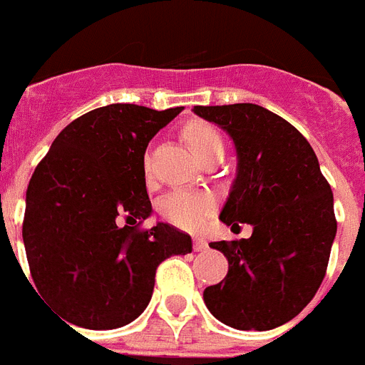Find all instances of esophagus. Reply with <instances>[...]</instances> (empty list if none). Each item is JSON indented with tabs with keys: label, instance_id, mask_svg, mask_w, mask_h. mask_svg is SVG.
<instances>
[{
	"label": "esophagus",
	"instance_id": "esophagus-1",
	"mask_svg": "<svg viewBox=\"0 0 365 365\" xmlns=\"http://www.w3.org/2000/svg\"><path fill=\"white\" fill-rule=\"evenodd\" d=\"M209 249V245H207V239L203 237H194V250L196 252H203V250Z\"/></svg>",
	"mask_w": 365,
	"mask_h": 365
}]
</instances>
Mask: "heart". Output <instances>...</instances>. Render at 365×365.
I'll return each instance as SVG.
<instances>
[{
	"label": "heart",
	"mask_w": 365,
	"mask_h": 365,
	"mask_svg": "<svg viewBox=\"0 0 365 365\" xmlns=\"http://www.w3.org/2000/svg\"><path fill=\"white\" fill-rule=\"evenodd\" d=\"M185 137L197 158L212 150H224L222 135L207 122H190L185 128ZM215 209V200L205 192L175 190L160 205L162 217L177 228L200 230L205 224L207 217Z\"/></svg>",
	"instance_id": "1"
}]
</instances>
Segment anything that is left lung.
<instances>
[{"label":"left lung","mask_w":365,"mask_h":365,"mask_svg":"<svg viewBox=\"0 0 365 365\" xmlns=\"http://www.w3.org/2000/svg\"><path fill=\"white\" fill-rule=\"evenodd\" d=\"M192 110L228 133L237 154L220 220L252 226L249 239L209 243L230 267L203 302L235 330H273L302 313L324 279L337 232L334 194L307 139L275 113L255 103Z\"/></svg>","instance_id":"left-lung-1"}]
</instances>
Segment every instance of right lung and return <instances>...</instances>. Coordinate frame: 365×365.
<instances>
[{
	"label": "right lung",
	"instance_id": "add662e5",
	"mask_svg": "<svg viewBox=\"0 0 365 365\" xmlns=\"http://www.w3.org/2000/svg\"><path fill=\"white\" fill-rule=\"evenodd\" d=\"M182 107L113 103L78 116L31 175L22 224L41 296L78 328L130 324L153 298L165 258L192 252V237L156 222L145 182V150Z\"/></svg>",
	"mask_w": 365,
	"mask_h": 365
}]
</instances>
